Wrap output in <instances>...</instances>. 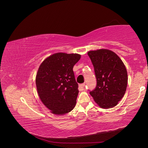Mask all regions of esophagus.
Masks as SVG:
<instances>
[{"label": "esophagus", "mask_w": 148, "mask_h": 148, "mask_svg": "<svg viewBox=\"0 0 148 148\" xmlns=\"http://www.w3.org/2000/svg\"><path fill=\"white\" fill-rule=\"evenodd\" d=\"M85 84H79V88H80V90H84V87H85Z\"/></svg>", "instance_id": "1"}]
</instances>
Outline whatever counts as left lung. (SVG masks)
I'll return each mask as SVG.
<instances>
[{
  "label": "left lung",
  "instance_id": "obj_1",
  "mask_svg": "<svg viewBox=\"0 0 148 148\" xmlns=\"http://www.w3.org/2000/svg\"><path fill=\"white\" fill-rule=\"evenodd\" d=\"M88 55L93 65L97 84L90 91L102 108L115 107L123 97L128 84L126 67L118 55L108 49L91 51Z\"/></svg>",
  "mask_w": 148,
  "mask_h": 148
}]
</instances>
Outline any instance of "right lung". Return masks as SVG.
I'll use <instances>...</instances> for the list:
<instances>
[{
	"label": "right lung",
	"mask_w": 148,
	"mask_h": 148,
	"mask_svg": "<svg viewBox=\"0 0 148 148\" xmlns=\"http://www.w3.org/2000/svg\"><path fill=\"white\" fill-rule=\"evenodd\" d=\"M80 58L78 53H54L38 68L36 79L38 94L54 114H65L75 107L79 91L73 68Z\"/></svg>",
	"instance_id": "right-lung-1"
}]
</instances>
